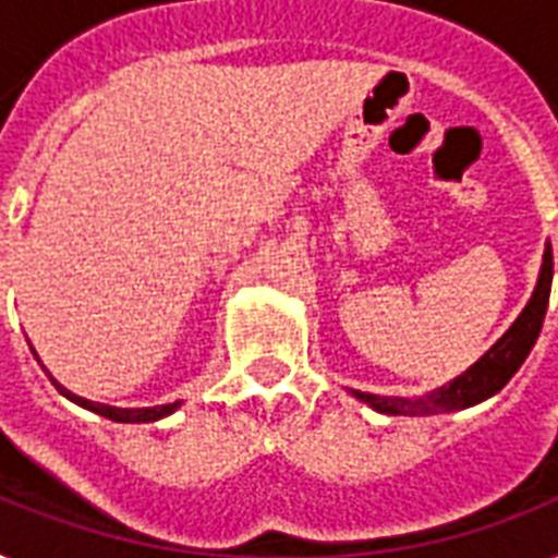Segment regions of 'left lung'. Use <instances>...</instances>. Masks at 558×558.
<instances>
[{"label": "left lung", "instance_id": "1", "mask_svg": "<svg viewBox=\"0 0 558 558\" xmlns=\"http://www.w3.org/2000/svg\"><path fill=\"white\" fill-rule=\"evenodd\" d=\"M550 283H554V248L547 243L545 257H542V269L533 295L521 315L512 322V327L504 332L501 339L495 341L493 348L486 350L484 356L477 359L475 365L446 381L442 388H434L423 397H379V393H365V390H350L353 397L367 402L373 411L379 414H402V416H420V414H449L460 408L477 405L512 379V373L524 365L530 350L536 344L542 324H545L547 301H550Z\"/></svg>", "mask_w": 558, "mask_h": 558}]
</instances>
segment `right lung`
Wrapping results in <instances>:
<instances>
[{
	"mask_svg": "<svg viewBox=\"0 0 558 558\" xmlns=\"http://www.w3.org/2000/svg\"><path fill=\"white\" fill-rule=\"evenodd\" d=\"M48 379L54 381V388L63 393L65 399H72L74 405L86 408V411H92V414H100L107 416V420H112V423H156V420H161V416H170L173 411H177L179 405H182V399H177V402H168V405H153V408H116V405H104V402H92V399H83L77 397V393H72L69 388H63L60 381L54 379V376H48Z\"/></svg>",
	"mask_w": 558,
	"mask_h": 558,
	"instance_id": "1",
	"label": "right lung"
}]
</instances>
